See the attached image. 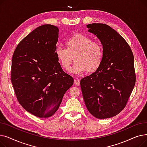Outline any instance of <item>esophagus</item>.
Returning a JSON list of instances; mask_svg holds the SVG:
<instances>
[{
	"label": "esophagus",
	"mask_w": 147,
	"mask_h": 147,
	"mask_svg": "<svg viewBox=\"0 0 147 147\" xmlns=\"http://www.w3.org/2000/svg\"><path fill=\"white\" fill-rule=\"evenodd\" d=\"M74 83L75 85H77V86H79L80 83V80L79 79H75L74 81Z\"/></svg>",
	"instance_id": "esophagus-1"
}]
</instances>
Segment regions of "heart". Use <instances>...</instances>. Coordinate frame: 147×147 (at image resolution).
I'll return each instance as SVG.
<instances>
[{
    "instance_id": "b5f03b06",
    "label": "heart",
    "mask_w": 147,
    "mask_h": 147,
    "mask_svg": "<svg viewBox=\"0 0 147 147\" xmlns=\"http://www.w3.org/2000/svg\"><path fill=\"white\" fill-rule=\"evenodd\" d=\"M66 49L60 46L55 49L58 61L65 70H68L73 57L75 63L71 69L74 74H81L85 71L92 73L98 70L103 58L101 45L84 34H77L65 41Z\"/></svg>"
}]
</instances>
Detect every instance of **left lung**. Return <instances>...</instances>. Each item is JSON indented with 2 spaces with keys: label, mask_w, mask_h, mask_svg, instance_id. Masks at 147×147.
Here are the masks:
<instances>
[{
  "label": "left lung",
  "mask_w": 147,
  "mask_h": 147,
  "mask_svg": "<svg viewBox=\"0 0 147 147\" xmlns=\"http://www.w3.org/2000/svg\"><path fill=\"white\" fill-rule=\"evenodd\" d=\"M86 27L101 41L103 58L98 70L80 81L84 101L96 118L113 117L124 109L135 86L133 53L124 38L109 26L92 23Z\"/></svg>",
  "instance_id": "obj_1"
}]
</instances>
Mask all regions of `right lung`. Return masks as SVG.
<instances>
[{"label": "right lung", "instance_id": "add662e5", "mask_svg": "<svg viewBox=\"0 0 147 147\" xmlns=\"http://www.w3.org/2000/svg\"><path fill=\"white\" fill-rule=\"evenodd\" d=\"M59 29L51 24L38 27L20 42L12 56L11 82L21 106L40 118L58 110L73 84L55 55Z\"/></svg>", "mask_w": 147, "mask_h": 147}]
</instances>
